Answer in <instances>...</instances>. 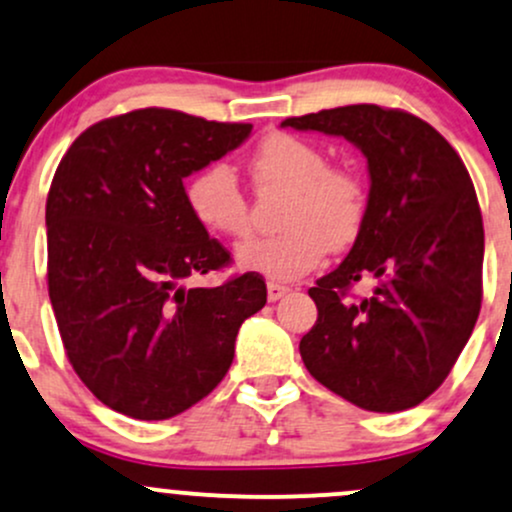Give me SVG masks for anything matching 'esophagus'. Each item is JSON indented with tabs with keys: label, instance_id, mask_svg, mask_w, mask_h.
<instances>
[{
	"label": "esophagus",
	"instance_id": "34e87169",
	"mask_svg": "<svg viewBox=\"0 0 512 512\" xmlns=\"http://www.w3.org/2000/svg\"><path fill=\"white\" fill-rule=\"evenodd\" d=\"M266 287H268V300H271V302L280 300V297H285L287 292H290V287L280 285V283H268Z\"/></svg>",
	"mask_w": 512,
	"mask_h": 512
}]
</instances>
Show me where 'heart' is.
Instances as JSON below:
<instances>
[{"instance_id": "obj_1", "label": "heart", "mask_w": 512, "mask_h": 512, "mask_svg": "<svg viewBox=\"0 0 512 512\" xmlns=\"http://www.w3.org/2000/svg\"><path fill=\"white\" fill-rule=\"evenodd\" d=\"M258 186L290 191L283 208L285 232L254 239L237 249L244 271L271 280H295L312 271L326 251H343L365 225V186L353 171L333 169L326 154L302 137L273 132L251 154ZM186 203L195 220L220 237L249 234V203L237 174L225 162H212L186 183Z\"/></svg>"}]
</instances>
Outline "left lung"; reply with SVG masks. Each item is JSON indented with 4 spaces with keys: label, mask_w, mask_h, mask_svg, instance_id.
<instances>
[{
    "label": "left lung",
    "mask_w": 512,
    "mask_h": 512,
    "mask_svg": "<svg viewBox=\"0 0 512 512\" xmlns=\"http://www.w3.org/2000/svg\"><path fill=\"white\" fill-rule=\"evenodd\" d=\"M280 125L346 137L370 174L360 237L309 287L319 317L300 341L304 367L365 411L411 409L450 375L481 309L484 225L467 166L426 120L375 103ZM358 279L376 287L353 301Z\"/></svg>",
    "instance_id": "obj_1"
}]
</instances>
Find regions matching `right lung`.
I'll list each match as a JSON object with an SVG mask.
<instances>
[{
    "label": "right lung",
    "instance_id": "obj_1",
    "mask_svg": "<svg viewBox=\"0 0 512 512\" xmlns=\"http://www.w3.org/2000/svg\"><path fill=\"white\" fill-rule=\"evenodd\" d=\"M249 135V123L142 108L86 128L57 166L45 205L50 304L74 372L108 409L137 421L191 409L266 304L258 273L186 285L232 258L191 215L183 179Z\"/></svg>",
    "mask_w": 512,
    "mask_h": 512
}]
</instances>
